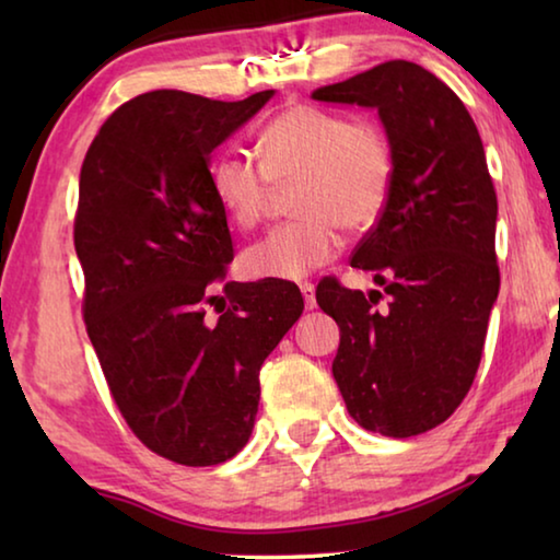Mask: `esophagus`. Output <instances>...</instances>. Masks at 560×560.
Masks as SVG:
<instances>
[{
  "instance_id": "34e87169",
  "label": "esophagus",
  "mask_w": 560,
  "mask_h": 560,
  "mask_svg": "<svg viewBox=\"0 0 560 560\" xmlns=\"http://www.w3.org/2000/svg\"><path fill=\"white\" fill-rule=\"evenodd\" d=\"M299 289H301V293H303V303H306V308H308V311L316 308V289H314V283L303 281Z\"/></svg>"
}]
</instances>
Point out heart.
<instances>
[{"mask_svg":"<svg viewBox=\"0 0 560 560\" xmlns=\"http://www.w3.org/2000/svg\"><path fill=\"white\" fill-rule=\"evenodd\" d=\"M259 158L222 153L210 185L234 226L252 230L267 214L273 185L296 183L293 212L301 220L273 226L246 246L249 279L299 281L338 257L343 232L373 226L390 200L395 155L387 132L371 118H346L314 106L279 113L259 136Z\"/></svg>","mask_w":560,"mask_h":560,"instance_id":"heart-1","label":"heart"}]
</instances>
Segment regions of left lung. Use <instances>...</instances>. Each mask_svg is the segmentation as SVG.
I'll return each mask as SVG.
<instances>
[{
    "mask_svg": "<svg viewBox=\"0 0 560 560\" xmlns=\"http://www.w3.org/2000/svg\"><path fill=\"white\" fill-rule=\"evenodd\" d=\"M311 96L377 108L390 138V200L350 257L383 291L324 279L316 301L340 328L334 377L350 417L412 438L467 397L499 293L485 145L457 93L412 61H385Z\"/></svg>",
    "mask_w": 560,
    "mask_h": 560,
    "instance_id": "left-lung-1",
    "label": "left lung"
}]
</instances>
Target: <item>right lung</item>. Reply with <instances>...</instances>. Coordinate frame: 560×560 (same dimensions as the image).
Returning <instances> with one entry per match:
<instances>
[{
    "label": "right lung",
    "instance_id": "right-lung-1",
    "mask_svg": "<svg viewBox=\"0 0 560 560\" xmlns=\"http://www.w3.org/2000/svg\"><path fill=\"white\" fill-rule=\"evenodd\" d=\"M271 96L143 93L110 113L81 165L73 244L89 338L132 434L185 467L249 442L261 363L303 311L291 281H224L234 246L210 153Z\"/></svg>",
    "mask_w": 560,
    "mask_h": 560
}]
</instances>
